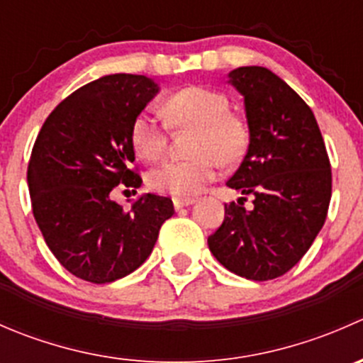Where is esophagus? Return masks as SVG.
Instances as JSON below:
<instances>
[{"instance_id":"34e87169","label":"esophagus","mask_w":363,"mask_h":363,"mask_svg":"<svg viewBox=\"0 0 363 363\" xmlns=\"http://www.w3.org/2000/svg\"><path fill=\"white\" fill-rule=\"evenodd\" d=\"M195 203V200L193 199H174V207L175 211H181V208L188 207V205Z\"/></svg>"}]
</instances>
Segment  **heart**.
I'll return each instance as SVG.
<instances>
[{"label": "heart", "instance_id": "obj_1", "mask_svg": "<svg viewBox=\"0 0 363 363\" xmlns=\"http://www.w3.org/2000/svg\"><path fill=\"white\" fill-rule=\"evenodd\" d=\"M168 124L177 130H195L189 144L191 158L170 160L152 168L149 188L174 196H189L202 191L218 177L219 163L235 164L242 160L250 131L240 116L230 112L223 93L202 86L175 91L163 101ZM130 140L138 158L156 161L167 149V128L149 113H138L130 128Z\"/></svg>", "mask_w": 363, "mask_h": 363}]
</instances>
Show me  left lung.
<instances>
[{
    "label": "left lung",
    "mask_w": 363,
    "mask_h": 363,
    "mask_svg": "<svg viewBox=\"0 0 363 363\" xmlns=\"http://www.w3.org/2000/svg\"><path fill=\"white\" fill-rule=\"evenodd\" d=\"M230 82L244 94L250 145L226 186L244 196L225 203L208 250L237 276L276 279L300 262L325 225L330 160L309 105L276 73L240 67L230 72Z\"/></svg>",
    "instance_id": "obj_1"
}]
</instances>
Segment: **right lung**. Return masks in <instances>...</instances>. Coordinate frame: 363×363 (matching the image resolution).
<instances>
[{
  "label": "right lung",
  "instance_id": "1",
  "mask_svg": "<svg viewBox=\"0 0 363 363\" xmlns=\"http://www.w3.org/2000/svg\"><path fill=\"white\" fill-rule=\"evenodd\" d=\"M158 86L116 73L65 98L43 123L28 164L35 221L57 262L94 284L137 270L174 214L167 196H140L130 208L111 199L116 186L140 188L130 128Z\"/></svg>",
  "mask_w": 363,
  "mask_h": 363
}]
</instances>
